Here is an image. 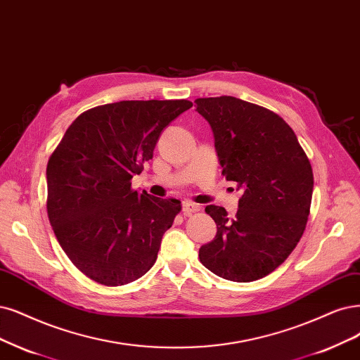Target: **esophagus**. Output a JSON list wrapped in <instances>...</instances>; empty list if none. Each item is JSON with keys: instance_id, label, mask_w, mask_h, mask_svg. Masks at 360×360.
Returning <instances> with one entry per match:
<instances>
[{"instance_id": "esophagus-1", "label": "esophagus", "mask_w": 360, "mask_h": 360, "mask_svg": "<svg viewBox=\"0 0 360 360\" xmlns=\"http://www.w3.org/2000/svg\"><path fill=\"white\" fill-rule=\"evenodd\" d=\"M182 210H184L185 215H191V214H195V212L200 210V206L187 200V202L182 203Z\"/></svg>"}]
</instances>
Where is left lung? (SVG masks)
Instances as JSON below:
<instances>
[{
	"mask_svg": "<svg viewBox=\"0 0 360 360\" xmlns=\"http://www.w3.org/2000/svg\"><path fill=\"white\" fill-rule=\"evenodd\" d=\"M194 102L214 131L222 175L243 191L234 218L221 206H206L217 236L198 258L227 281H258L285 262L305 230L311 165L294 130L273 111L233 96Z\"/></svg>",
	"mask_w": 360,
	"mask_h": 360,
	"instance_id": "1",
	"label": "left lung"
}]
</instances>
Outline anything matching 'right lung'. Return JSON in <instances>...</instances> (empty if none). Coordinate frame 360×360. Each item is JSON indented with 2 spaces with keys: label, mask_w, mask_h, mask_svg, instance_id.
Returning a JSON list of instances; mask_svg holds the SVG:
<instances>
[{
  "label": "right lung",
  "mask_w": 360,
  "mask_h": 360,
  "mask_svg": "<svg viewBox=\"0 0 360 360\" xmlns=\"http://www.w3.org/2000/svg\"><path fill=\"white\" fill-rule=\"evenodd\" d=\"M190 101H122L78 115L47 163V214L75 267L105 286L138 281L181 202L131 190L165 127Z\"/></svg>",
  "instance_id": "right-lung-1"
}]
</instances>
